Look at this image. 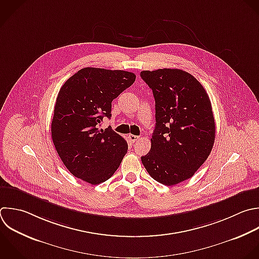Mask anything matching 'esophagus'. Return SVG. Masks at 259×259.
I'll use <instances>...</instances> for the list:
<instances>
[{
  "label": "esophagus",
  "mask_w": 259,
  "mask_h": 259,
  "mask_svg": "<svg viewBox=\"0 0 259 259\" xmlns=\"http://www.w3.org/2000/svg\"><path fill=\"white\" fill-rule=\"evenodd\" d=\"M128 139L131 140V142L135 143V142H137L140 139V137L139 136H135V135H128Z\"/></svg>",
  "instance_id": "esophagus-1"
}]
</instances>
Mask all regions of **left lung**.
I'll list each match as a JSON object with an SVG mask.
<instances>
[{
	"instance_id": "8db88e82",
	"label": "left lung",
	"mask_w": 259,
	"mask_h": 259,
	"mask_svg": "<svg viewBox=\"0 0 259 259\" xmlns=\"http://www.w3.org/2000/svg\"><path fill=\"white\" fill-rule=\"evenodd\" d=\"M155 98L156 126L142 162L156 181L175 185L193 176L211 152L215 123L203 86L179 69L141 72Z\"/></svg>"
}]
</instances>
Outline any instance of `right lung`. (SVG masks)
Wrapping results in <instances>:
<instances>
[{
  "label": "right lung",
  "mask_w": 259,
  "mask_h": 259,
  "mask_svg": "<svg viewBox=\"0 0 259 259\" xmlns=\"http://www.w3.org/2000/svg\"><path fill=\"white\" fill-rule=\"evenodd\" d=\"M136 75L120 70L84 68L69 78L58 94L52 138L67 169L90 184L109 179L127 152V143L111 127L99 130L111 117V102L127 89Z\"/></svg>",
  "instance_id": "obj_1"
}]
</instances>
